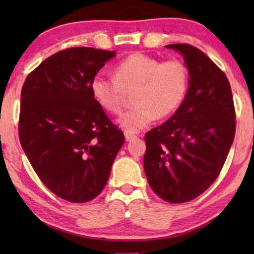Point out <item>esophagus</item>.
Instances as JSON below:
<instances>
[{
    "label": "esophagus",
    "mask_w": 254,
    "mask_h": 254,
    "mask_svg": "<svg viewBox=\"0 0 254 254\" xmlns=\"http://www.w3.org/2000/svg\"><path fill=\"white\" fill-rule=\"evenodd\" d=\"M125 137H126V141H130V140H134V138L136 137V135L128 133V131H125Z\"/></svg>",
    "instance_id": "34e87169"
}]
</instances>
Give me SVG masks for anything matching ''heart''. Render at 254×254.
Masks as SVG:
<instances>
[{"mask_svg":"<svg viewBox=\"0 0 254 254\" xmlns=\"http://www.w3.org/2000/svg\"><path fill=\"white\" fill-rule=\"evenodd\" d=\"M189 88V71L177 59L162 61L143 53H133L118 62L114 77L96 75L91 93L107 113L118 114L125 91H131L135 105L123 113L118 123L128 133H137L158 118L172 114L182 105Z\"/></svg>","mask_w":254,"mask_h":254,"instance_id":"b5f03b06","label":"heart"}]
</instances>
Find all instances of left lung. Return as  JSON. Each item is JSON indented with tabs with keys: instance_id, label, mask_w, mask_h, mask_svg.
Masks as SVG:
<instances>
[{
	"instance_id": "8db88e82",
	"label": "left lung",
	"mask_w": 254,
	"mask_h": 254,
	"mask_svg": "<svg viewBox=\"0 0 254 254\" xmlns=\"http://www.w3.org/2000/svg\"><path fill=\"white\" fill-rule=\"evenodd\" d=\"M184 57L190 88L175 114L145 134L144 172L166 202L183 203L202 194L220 175L236 131L227 76L202 51L172 44Z\"/></svg>"
}]
</instances>
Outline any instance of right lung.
Instances as JSON below:
<instances>
[{
  "mask_svg": "<svg viewBox=\"0 0 254 254\" xmlns=\"http://www.w3.org/2000/svg\"><path fill=\"white\" fill-rule=\"evenodd\" d=\"M114 55L67 48L41 62L23 84L20 144L44 185L69 202L99 195L125 142L91 93L92 78Z\"/></svg>",
  "mask_w": 254,
  "mask_h": 254,
  "instance_id": "obj_1",
  "label": "right lung"
}]
</instances>
